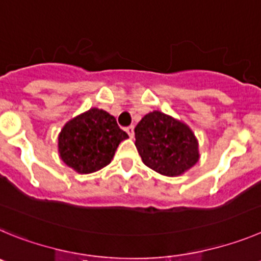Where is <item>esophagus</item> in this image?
<instances>
[{"label":"esophagus","instance_id":"34e87169","mask_svg":"<svg viewBox=\"0 0 261 261\" xmlns=\"http://www.w3.org/2000/svg\"><path fill=\"white\" fill-rule=\"evenodd\" d=\"M126 133L128 134V136H130V138H134V126H128V127H126Z\"/></svg>","mask_w":261,"mask_h":261}]
</instances>
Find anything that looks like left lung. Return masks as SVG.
Returning <instances> with one entry per match:
<instances>
[{
	"mask_svg": "<svg viewBox=\"0 0 261 261\" xmlns=\"http://www.w3.org/2000/svg\"><path fill=\"white\" fill-rule=\"evenodd\" d=\"M135 145L148 168L178 177L199 161V144L191 128L171 116L154 110L135 127Z\"/></svg>",
	"mask_w": 261,
	"mask_h": 261,
	"instance_id": "8db88e82",
	"label": "left lung"
}]
</instances>
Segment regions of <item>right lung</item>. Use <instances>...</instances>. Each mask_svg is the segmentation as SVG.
I'll use <instances>...</instances> for the list:
<instances>
[{"label":"right lung","instance_id":"add662e5","mask_svg":"<svg viewBox=\"0 0 261 261\" xmlns=\"http://www.w3.org/2000/svg\"><path fill=\"white\" fill-rule=\"evenodd\" d=\"M127 138L113 116L92 108L63 126L58 135V152L67 166L90 174L110 164L119 143Z\"/></svg>","mask_w":261,"mask_h":261}]
</instances>
